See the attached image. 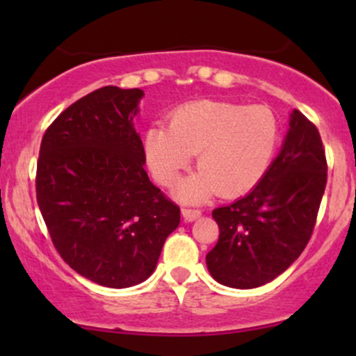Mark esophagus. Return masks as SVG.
I'll list each match as a JSON object with an SVG mask.
<instances>
[{
  "label": "esophagus",
  "mask_w": 356,
  "mask_h": 356,
  "mask_svg": "<svg viewBox=\"0 0 356 356\" xmlns=\"http://www.w3.org/2000/svg\"><path fill=\"white\" fill-rule=\"evenodd\" d=\"M182 216L187 222H192V220L201 218V211L199 209H191V207H182Z\"/></svg>",
  "instance_id": "34e87169"
}]
</instances>
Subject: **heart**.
I'll return each instance as SVG.
<instances>
[{"mask_svg":"<svg viewBox=\"0 0 356 356\" xmlns=\"http://www.w3.org/2000/svg\"><path fill=\"white\" fill-rule=\"evenodd\" d=\"M281 137L280 118L266 105L199 100L170 113L169 125L145 132L144 147L159 182L172 186L197 154L199 170L177 189V197L199 202L219 192H248L268 172Z\"/></svg>","mask_w":356,"mask_h":356,"instance_id":"1","label":"heart"}]
</instances>
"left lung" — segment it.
<instances>
[{
    "label": "left lung",
    "instance_id": "obj_1",
    "mask_svg": "<svg viewBox=\"0 0 356 356\" xmlns=\"http://www.w3.org/2000/svg\"><path fill=\"white\" fill-rule=\"evenodd\" d=\"M316 125L293 110L283 149L248 195L212 211L218 244L209 273L231 288H257L284 273L312 239L328 179Z\"/></svg>",
    "mask_w": 356,
    "mask_h": 356
}]
</instances>
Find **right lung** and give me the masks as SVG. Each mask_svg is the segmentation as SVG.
I'll use <instances>...</instances> for the list:
<instances>
[{
	"mask_svg": "<svg viewBox=\"0 0 356 356\" xmlns=\"http://www.w3.org/2000/svg\"><path fill=\"white\" fill-rule=\"evenodd\" d=\"M144 92L99 88L65 108L42 138L36 201L53 246L79 275L129 288L157 266L181 209L149 181L132 125Z\"/></svg>",
	"mask_w": 356,
	"mask_h": 356,
	"instance_id": "1",
	"label": "right lung"
}]
</instances>
